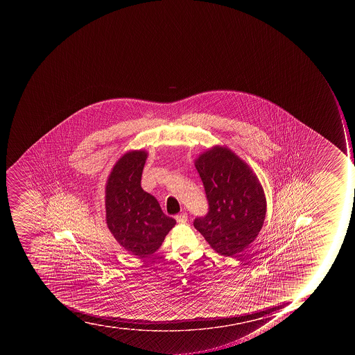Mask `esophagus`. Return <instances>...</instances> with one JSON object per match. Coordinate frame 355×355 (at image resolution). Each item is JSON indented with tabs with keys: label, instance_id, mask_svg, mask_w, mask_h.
<instances>
[{
	"label": "esophagus",
	"instance_id": "esophagus-1",
	"mask_svg": "<svg viewBox=\"0 0 355 355\" xmlns=\"http://www.w3.org/2000/svg\"><path fill=\"white\" fill-rule=\"evenodd\" d=\"M175 220H176V222H179V223H187V213H181V214L176 215Z\"/></svg>",
	"mask_w": 355,
	"mask_h": 355
}]
</instances>
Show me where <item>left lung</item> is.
<instances>
[{
  "instance_id": "8db88e82",
  "label": "left lung",
  "mask_w": 355,
  "mask_h": 355,
  "mask_svg": "<svg viewBox=\"0 0 355 355\" xmlns=\"http://www.w3.org/2000/svg\"><path fill=\"white\" fill-rule=\"evenodd\" d=\"M194 164L209 202V212L194 220V227L218 254L234 257L262 229L266 213L262 185L249 165L226 146H213Z\"/></svg>"
}]
</instances>
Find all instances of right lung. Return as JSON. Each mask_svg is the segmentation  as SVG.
Returning <instances> with one entry per match:
<instances>
[{"instance_id": "1", "label": "right lung", "mask_w": 355, "mask_h": 355, "mask_svg": "<svg viewBox=\"0 0 355 355\" xmlns=\"http://www.w3.org/2000/svg\"><path fill=\"white\" fill-rule=\"evenodd\" d=\"M148 152L130 151L121 157L105 187L106 224L115 240L139 259L153 254L175 225L157 198L141 187Z\"/></svg>"}]
</instances>
